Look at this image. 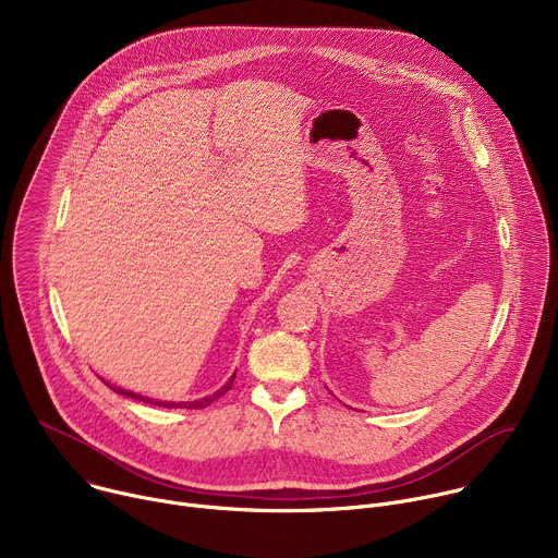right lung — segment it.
<instances>
[{
  "label": "right lung",
  "mask_w": 558,
  "mask_h": 558,
  "mask_svg": "<svg viewBox=\"0 0 558 558\" xmlns=\"http://www.w3.org/2000/svg\"><path fill=\"white\" fill-rule=\"evenodd\" d=\"M233 377L235 375H231V379L220 388V390H216L214 395H209V397H203V400H196V402H154V400H149V397H143V395H134V392H130V390H123V388H114V386H110L114 392H119V395H125V397H132V400H138V402H147V404H154V407H170V409H205V407H209L211 402H216L220 395H225L229 388H231V384H233Z\"/></svg>",
  "instance_id": "add662e5"
}]
</instances>
